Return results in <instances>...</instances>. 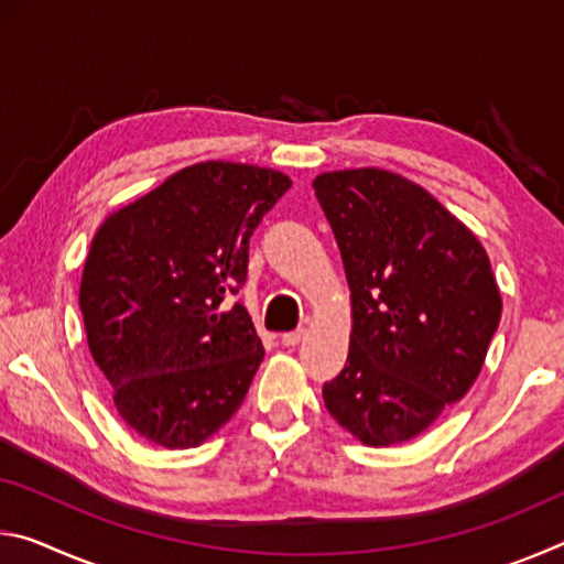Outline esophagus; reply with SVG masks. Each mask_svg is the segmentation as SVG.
I'll use <instances>...</instances> for the list:
<instances>
[{
	"label": "esophagus",
	"mask_w": 564,
	"mask_h": 564,
	"mask_svg": "<svg viewBox=\"0 0 564 564\" xmlns=\"http://www.w3.org/2000/svg\"><path fill=\"white\" fill-rule=\"evenodd\" d=\"M303 336H305V330L303 328H299V330H291V333H283L281 336V343L285 348H295L299 346V343L303 340Z\"/></svg>",
	"instance_id": "1"
}]
</instances>
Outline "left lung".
<instances>
[{
	"label": "left lung",
	"mask_w": 564,
	"mask_h": 564,
	"mask_svg": "<svg viewBox=\"0 0 564 564\" xmlns=\"http://www.w3.org/2000/svg\"><path fill=\"white\" fill-rule=\"evenodd\" d=\"M313 188L352 308L346 368L323 400L360 443L413 441L480 376L502 313L490 259L470 228L393 171H330Z\"/></svg>",
	"instance_id": "obj_1"
}]
</instances>
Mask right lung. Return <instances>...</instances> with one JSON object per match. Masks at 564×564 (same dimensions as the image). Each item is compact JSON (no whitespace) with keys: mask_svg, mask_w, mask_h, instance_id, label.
Listing matches in <instances>:
<instances>
[{"mask_svg":"<svg viewBox=\"0 0 564 564\" xmlns=\"http://www.w3.org/2000/svg\"><path fill=\"white\" fill-rule=\"evenodd\" d=\"M291 178L204 161L113 212L84 263L91 358L133 433L184 451L241 408L263 360L243 303L248 238Z\"/></svg>","mask_w":564,"mask_h":564,"instance_id":"right-lung-1","label":"right lung"}]
</instances>
